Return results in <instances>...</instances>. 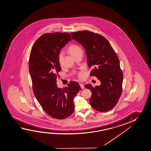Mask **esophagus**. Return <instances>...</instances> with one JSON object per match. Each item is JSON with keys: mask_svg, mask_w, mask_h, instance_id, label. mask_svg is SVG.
Masks as SVG:
<instances>
[{"mask_svg": "<svg viewBox=\"0 0 151 151\" xmlns=\"http://www.w3.org/2000/svg\"><path fill=\"white\" fill-rule=\"evenodd\" d=\"M80 87H81V88L82 89H84V86L83 84L82 83H80Z\"/></svg>", "mask_w": 151, "mask_h": 151, "instance_id": "esophagus-1", "label": "esophagus"}]
</instances>
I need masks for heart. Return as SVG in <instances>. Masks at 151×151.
<instances>
[{
	"label": "heart",
	"mask_w": 151,
	"mask_h": 151,
	"mask_svg": "<svg viewBox=\"0 0 151 151\" xmlns=\"http://www.w3.org/2000/svg\"><path fill=\"white\" fill-rule=\"evenodd\" d=\"M68 50L69 52L70 53L72 56H73L74 58L79 54H81L83 53L82 48L80 46L77 45H75V44L71 45V46H70L68 49ZM63 57V52H60L58 55V61L60 64H61V63H62ZM77 77L79 78L80 79L83 78L84 76L83 70H80L79 71H78L77 72Z\"/></svg>",
	"instance_id": "b5f03b06"
}]
</instances>
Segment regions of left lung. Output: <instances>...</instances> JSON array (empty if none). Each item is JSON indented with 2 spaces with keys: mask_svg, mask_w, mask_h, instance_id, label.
Here are the masks:
<instances>
[{
  "mask_svg": "<svg viewBox=\"0 0 151 151\" xmlns=\"http://www.w3.org/2000/svg\"><path fill=\"white\" fill-rule=\"evenodd\" d=\"M72 38L86 49L88 65L92 68L90 76L100 81V86L87 84L92 96L89 102L100 112H108L117 104L122 93L123 75L116 53L103 36L88 30L72 32Z\"/></svg>",
  "mask_w": 151,
  "mask_h": 151,
  "instance_id": "1",
  "label": "left lung"
}]
</instances>
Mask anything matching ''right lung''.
Instances as JSON below:
<instances>
[{
    "label": "right lung",
    "mask_w": 151,
    "mask_h": 151,
    "mask_svg": "<svg viewBox=\"0 0 151 151\" xmlns=\"http://www.w3.org/2000/svg\"><path fill=\"white\" fill-rule=\"evenodd\" d=\"M71 40L67 32L47 33L34 43L29 56V70L34 94L45 112L62 120L74 111L73 98L81 88L77 82L58 88L57 78L61 71L58 55L61 48Z\"/></svg>",
    "instance_id": "1"
}]
</instances>
